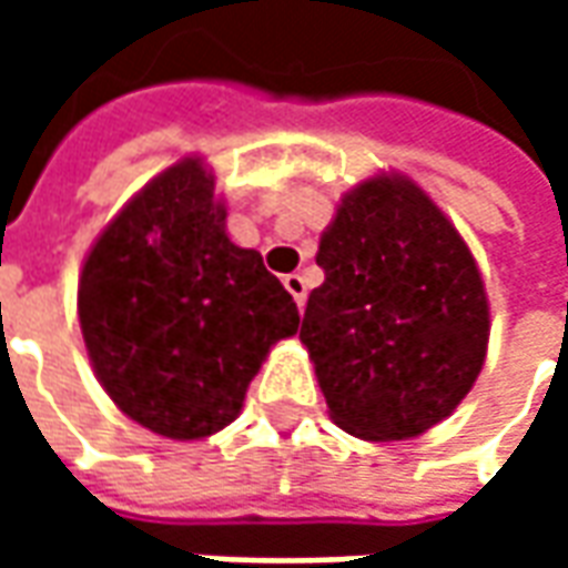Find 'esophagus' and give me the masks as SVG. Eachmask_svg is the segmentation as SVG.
<instances>
[{
    "mask_svg": "<svg viewBox=\"0 0 568 568\" xmlns=\"http://www.w3.org/2000/svg\"><path fill=\"white\" fill-rule=\"evenodd\" d=\"M283 283L288 288V295L295 297L297 310H304V304H307V283H304V276L301 273H288Z\"/></svg>",
    "mask_w": 568,
    "mask_h": 568,
    "instance_id": "1",
    "label": "esophagus"
}]
</instances>
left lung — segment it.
Returning <instances> with one entry per match:
<instances>
[{"mask_svg":"<svg viewBox=\"0 0 568 568\" xmlns=\"http://www.w3.org/2000/svg\"><path fill=\"white\" fill-rule=\"evenodd\" d=\"M325 283L301 344L337 426L365 440L417 438L450 417L484 368L487 292L447 215L405 175L356 185L322 234Z\"/></svg>","mask_w":568,"mask_h":568,"instance_id":"obj_1","label":"left lung"}]
</instances>
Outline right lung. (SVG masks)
<instances>
[{"instance_id":"add662e5","label":"right lung","mask_w":568,"mask_h":568,"mask_svg":"<svg viewBox=\"0 0 568 568\" xmlns=\"http://www.w3.org/2000/svg\"><path fill=\"white\" fill-rule=\"evenodd\" d=\"M200 158L151 179L81 267L79 322L109 398L173 440L206 438L240 414L297 307L255 248L224 234Z\"/></svg>"}]
</instances>
